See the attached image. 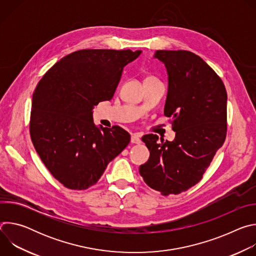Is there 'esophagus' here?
<instances>
[{
	"mask_svg": "<svg viewBox=\"0 0 256 256\" xmlns=\"http://www.w3.org/2000/svg\"><path fill=\"white\" fill-rule=\"evenodd\" d=\"M130 142H132V144H140V134H132V136H130Z\"/></svg>",
	"mask_w": 256,
	"mask_h": 256,
	"instance_id": "34e87169",
	"label": "esophagus"
}]
</instances>
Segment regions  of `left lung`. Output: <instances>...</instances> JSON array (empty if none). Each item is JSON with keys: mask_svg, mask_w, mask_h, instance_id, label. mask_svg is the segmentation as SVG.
Wrapping results in <instances>:
<instances>
[{"mask_svg": "<svg viewBox=\"0 0 256 256\" xmlns=\"http://www.w3.org/2000/svg\"><path fill=\"white\" fill-rule=\"evenodd\" d=\"M164 64L168 91L164 114L172 118L175 138L146 134L150 151L140 174L163 196L186 192L202 179L227 132V92L223 81L198 56L188 50H157Z\"/></svg>", "mask_w": 256, "mask_h": 256, "instance_id": "8db88e82", "label": "left lung"}]
</instances>
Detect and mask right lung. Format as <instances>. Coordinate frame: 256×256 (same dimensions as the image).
Returning a JSON list of instances; mask_svg holds the SVG:
<instances>
[{
    "instance_id": "right-lung-1",
    "label": "right lung",
    "mask_w": 256,
    "mask_h": 256,
    "mask_svg": "<svg viewBox=\"0 0 256 256\" xmlns=\"http://www.w3.org/2000/svg\"><path fill=\"white\" fill-rule=\"evenodd\" d=\"M142 50H82L60 58L32 96L30 136L42 161L70 190L94 186L130 142L120 126H96L93 108L110 100L124 68Z\"/></svg>"
}]
</instances>
